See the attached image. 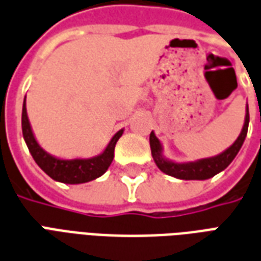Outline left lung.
Returning a JSON list of instances; mask_svg holds the SVG:
<instances>
[{
    "label": "left lung",
    "mask_w": 261,
    "mask_h": 261,
    "mask_svg": "<svg viewBox=\"0 0 261 261\" xmlns=\"http://www.w3.org/2000/svg\"><path fill=\"white\" fill-rule=\"evenodd\" d=\"M249 128V107L246 104V114H245V122H243L242 130L233 143L225 149L222 153L207 157V159L196 160V161H186V163H176L172 160L165 159L163 154V144L160 139L155 136V133L151 130L150 133V149H151V155L155 165L164 174L174 176L176 179L185 180H204L208 178H213L214 175L221 172L231 164L232 160L237 157L239 150L242 147L243 142L246 139Z\"/></svg>",
    "instance_id": "left-lung-1"
}]
</instances>
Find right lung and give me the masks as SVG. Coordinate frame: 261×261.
Returning <instances> with one entry per match:
<instances>
[{
	"label": "right lung",
	"mask_w": 261,
	"mask_h": 261,
	"mask_svg": "<svg viewBox=\"0 0 261 261\" xmlns=\"http://www.w3.org/2000/svg\"><path fill=\"white\" fill-rule=\"evenodd\" d=\"M22 132H23V139L32 157L36 161V164L39 165L45 174L54 180H58L62 184L77 185V184H85V182L97 179L108 170V167L111 165L112 160H114L115 144H117L118 139L122 136L123 129L118 130L112 136L107 147L94 157L72 160L60 159V157H55L53 154L47 153L36 140L29 117H28V111H26V97H24L23 108H22Z\"/></svg>",
	"instance_id": "1"
}]
</instances>
